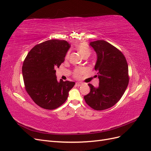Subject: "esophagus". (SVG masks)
Returning a JSON list of instances; mask_svg holds the SVG:
<instances>
[{
  "mask_svg": "<svg viewBox=\"0 0 151 151\" xmlns=\"http://www.w3.org/2000/svg\"><path fill=\"white\" fill-rule=\"evenodd\" d=\"M82 85H83V83H76V86L77 87H79Z\"/></svg>",
  "mask_w": 151,
  "mask_h": 151,
  "instance_id": "34e87169",
  "label": "esophagus"
}]
</instances>
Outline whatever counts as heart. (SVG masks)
<instances>
[{
    "mask_svg": "<svg viewBox=\"0 0 151 151\" xmlns=\"http://www.w3.org/2000/svg\"><path fill=\"white\" fill-rule=\"evenodd\" d=\"M76 50L78 51V52L80 53L81 55L83 58L85 57H88L90 56L91 53V49L88 45L85 42H80L76 45L75 46ZM70 53L69 52H67L65 55V60H68L69 58ZM84 69L83 68H77L74 70V73H73V76H74L75 78H80L81 76L83 75L84 73Z\"/></svg>",
    "mask_w": 151,
    "mask_h": 151,
    "instance_id": "b5f03b06",
    "label": "heart"
}]
</instances>
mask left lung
<instances>
[{
	"instance_id": "obj_1",
	"label": "left lung",
	"mask_w": 151,
	"mask_h": 151,
	"mask_svg": "<svg viewBox=\"0 0 151 151\" xmlns=\"http://www.w3.org/2000/svg\"><path fill=\"white\" fill-rule=\"evenodd\" d=\"M98 59L94 67L99 80L95 88L89 84L90 93L84 96L86 103L95 110L101 111L114 106L122 97L129 83V67L124 55L104 40L90 43Z\"/></svg>"
}]
</instances>
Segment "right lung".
I'll list each match as a JSON object with an SVG mask.
<instances>
[{
	"label": "right lung",
	"instance_id": "add662e5",
	"mask_svg": "<svg viewBox=\"0 0 151 151\" xmlns=\"http://www.w3.org/2000/svg\"><path fill=\"white\" fill-rule=\"evenodd\" d=\"M70 45L65 40H50L35 45L22 67L26 92L41 108L54 109L65 102L74 82L57 81L55 68L64 62Z\"/></svg>",
	"mask_w": 151,
	"mask_h": 151
}]
</instances>
